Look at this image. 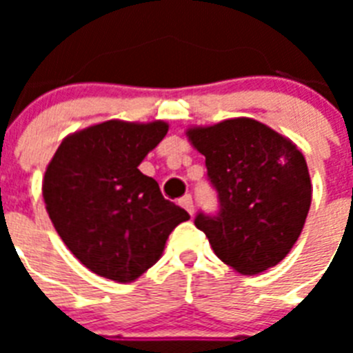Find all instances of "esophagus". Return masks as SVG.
I'll use <instances>...</instances> for the list:
<instances>
[{"label":"esophagus","mask_w":353,"mask_h":353,"mask_svg":"<svg viewBox=\"0 0 353 353\" xmlns=\"http://www.w3.org/2000/svg\"><path fill=\"white\" fill-rule=\"evenodd\" d=\"M179 205H181L183 209L187 210L188 214H190V216L194 214V201H192V196H190V194H187V196H183V198L179 199Z\"/></svg>","instance_id":"34e87169"}]
</instances>
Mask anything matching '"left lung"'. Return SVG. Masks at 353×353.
<instances>
[{
    "instance_id": "8db88e82",
    "label": "left lung",
    "mask_w": 353,
    "mask_h": 353,
    "mask_svg": "<svg viewBox=\"0 0 353 353\" xmlns=\"http://www.w3.org/2000/svg\"><path fill=\"white\" fill-rule=\"evenodd\" d=\"M187 137L218 190L220 212L196 216L221 262L258 274L282 262L295 245L312 205V179L293 141L254 119L192 126Z\"/></svg>"
}]
</instances>
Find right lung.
Here are the masks:
<instances>
[{
    "label": "right lung",
    "instance_id": "obj_1",
    "mask_svg": "<svg viewBox=\"0 0 353 353\" xmlns=\"http://www.w3.org/2000/svg\"><path fill=\"white\" fill-rule=\"evenodd\" d=\"M166 132L165 121L93 124L69 133L47 165V214L69 251L99 276L137 280L159 260L170 232L190 220L139 170Z\"/></svg>",
    "mask_w": 353,
    "mask_h": 353
}]
</instances>
